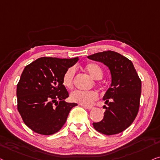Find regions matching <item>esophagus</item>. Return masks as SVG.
Masks as SVG:
<instances>
[{
	"mask_svg": "<svg viewBox=\"0 0 160 160\" xmlns=\"http://www.w3.org/2000/svg\"><path fill=\"white\" fill-rule=\"evenodd\" d=\"M83 108H85V109H88V110H91V109L93 108V107L92 106H82Z\"/></svg>",
	"mask_w": 160,
	"mask_h": 160,
	"instance_id": "34e87169",
	"label": "esophagus"
}]
</instances>
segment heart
Wrapping results in <instances>:
<instances>
[{"instance_id":"1","label":"heart","mask_w":160,"mask_h":160,"mask_svg":"<svg viewBox=\"0 0 160 160\" xmlns=\"http://www.w3.org/2000/svg\"><path fill=\"white\" fill-rule=\"evenodd\" d=\"M84 68L93 79L98 80L103 77V69L96 63L88 62L85 64ZM75 75V69L73 67L69 68L64 73L62 82L67 89L71 90L73 88ZM70 99L74 103L89 106L98 99V94L94 90H75L71 93Z\"/></svg>"}]
</instances>
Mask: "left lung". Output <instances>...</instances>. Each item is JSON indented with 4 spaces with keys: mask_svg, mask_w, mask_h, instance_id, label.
Segmentation results:
<instances>
[{
    "mask_svg": "<svg viewBox=\"0 0 160 160\" xmlns=\"http://www.w3.org/2000/svg\"><path fill=\"white\" fill-rule=\"evenodd\" d=\"M108 67L112 82L103 97L108 107L103 120L93 123L94 128L106 135L126 129L133 122L139 109L142 81L132 62L113 51H105L88 57Z\"/></svg>",
    "mask_w": 160,
    "mask_h": 160,
    "instance_id": "8db88e82",
    "label": "left lung"
}]
</instances>
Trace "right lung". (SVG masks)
Masks as SVG:
<instances>
[{"label":"right lung","mask_w":160,"mask_h":160,"mask_svg":"<svg viewBox=\"0 0 160 160\" xmlns=\"http://www.w3.org/2000/svg\"><path fill=\"white\" fill-rule=\"evenodd\" d=\"M78 57H44L25 67L17 84V108L23 121L33 132L52 135L65 124L75 103H67L68 90L62 79Z\"/></svg>","instance_id":"add662e5"}]
</instances>
